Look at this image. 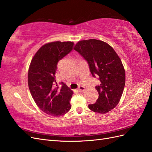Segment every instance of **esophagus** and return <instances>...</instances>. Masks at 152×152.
Returning a JSON list of instances; mask_svg holds the SVG:
<instances>
[{
  "label": "esophagus",
  "mask_w": 152,
  "mask_h": 152,
  "mask_svg": "<svg viewBox=\"0 0 152 152\" xmlns=\"http://www.w3.org/2000/svg\"><path fill=\"white\" fill-rule=\"evenodd\" d=\"M85 90V88L83 86H80L78 88V91L80 92H83Z\"/></svg>",
  "instance_id": "1"
}]
</instances>
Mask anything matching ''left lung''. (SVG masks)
I'll use <instances>...</instances> for the list:
<instances>
[{
	"label": "left lung",
	"mask_w": 152,
	"mask_h": 152,
	"mask_svg": "<svg viewBox=\"0 0 152 152\" xmlns=\"http://www.w3.org/2000/svg\"><path fill=\"white\" fill-rule=\"evenodd\" d=\"M74 49L87 60L92 75L98 76L100 80L96 87L98 99L88 108L99 114L110 112L118 105L125 85V71L120 58L109 44L96 39L79 41Z\"/></svg>",
	"instance_id": "8db88e82"
}]
</instances>
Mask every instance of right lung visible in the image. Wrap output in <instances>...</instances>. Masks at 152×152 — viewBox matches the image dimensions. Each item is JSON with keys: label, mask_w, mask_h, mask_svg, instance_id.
<instances>
[{"label": "right lung", "mask_w": 152, "mask_h": 152, "mask_svg": "<svg viewBox=\"0 0 152 152\" xmlns=\"http://www.w3.org/2000/svg\"><path fill=\"white\" fill-rule=\"evenodd\" d=\"M72 42L60 41L47 43L33 57L28 70V86L34 102L47 114L61 116L71 108L70 99L73 94L61 83L58 90L55 80L57 64L71 51Z\"/></svg>", "instance_id": "right-lung-1"}]
</instances>
